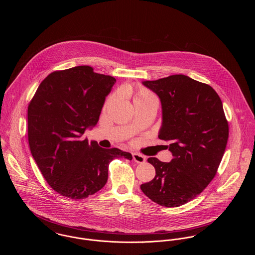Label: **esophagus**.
<instances>
[{
	"mask_svg": "<svg viewBox=\"0 0 255 255\" xmlns=\"http://www.w3.org/2000/svg\"><path fill=\"white\" fill-rule=\"evenodd\" d=\"M133 159L135 162H137V163H143L146 160L144 156H142V155H140V154H137V153H133Z\"/></svg>",
	"mask_w": 255,
	"mask_h": 255,
	"instance_id": "esophagus-1",
	"label": "esophagus"
}]
</instances>
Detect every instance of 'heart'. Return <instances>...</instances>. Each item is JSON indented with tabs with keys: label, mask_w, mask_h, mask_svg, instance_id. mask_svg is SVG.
I'll return each instance as SVG.
<instances>
[{
	"label": "heart",
	"mask_w": 255,
	"mask_h": 255,
	"mask_svg": "<svg viewBox=\"0 0 255 255\" xmlns=\"http://www.w3.org/2000/svg\"><path fill=\"white\" fill-rule=\"evenodd\" d=\"M129 92L133 93L132 91H129ZM133 103H142V102L149 101L151 99H156L155 96L151 92H149L148 90L144 89V88H138L135 92H133ZM111 99L112 98H110L109 100L107 101L106 106L109 104Z\"/></svg>",
	"instance_id": "1"
}]
</instances>
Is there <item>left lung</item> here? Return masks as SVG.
Instances as JSON below:
<instances>
[{
  "instance_id": "1",
  "label": "left lung",
  "mask_w": 255,
  "mask_h": 255,
  "mask_svg": "<svg viewBox=\"0 0 255 255\" xmlns=\"http://www.w3.org/2000/svg\"><path fill=\"white\" fill-rule=\"evenodd\" d=\"M142 84L160 99L158 138L169 141L173 158L169 162L148 158L156 176L140 189L160 206H182L212 181L224 156L229 124L223 103L213 88L183 74Z\"/></svg>"
}]
</instances>
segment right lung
Here are the masks:
<instances>
[{
  "label": "right lung",
  "mask_w": 255,
  "mask_h": 255,
  "mask_svg": "<svg viewBox=\"0 0 255 255\" xmlns=\"http://www.w3.org/2000/svg\"><path fill=\"white\" fill-rule=\"evenodd\" d=\"M116 78L77 66L49 74L27 108L31 155L45 180L57 193L73 200L99 191L108 180L109 163L133 157L118 148L105 149L83 134L97 125Z\"/></svg>",
  "instance_id": "1"
}]
</instances>
